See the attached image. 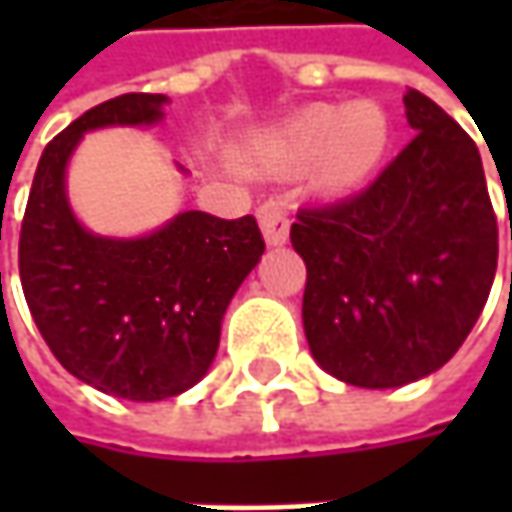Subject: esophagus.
<instances>
[{
    "instance_id": "1",
    "label": "esophagus",
    "mask_w": 512,
    "mask_h": 512,
    "mask_svg": "<svg viewBox=\"0 0 512 512\" xmlns=\"http://www.w3.org/2000/svg\"><path fill=\"white\" fill-rule=\"evenodd\" d=\"M256 216H259V227L265 233L267 245H285L287 236H290V216H287L285 207L276 205V202H267V205L259 207Z\"/></svg>"
}]
</instances>
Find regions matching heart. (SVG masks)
I'll use <instances>...</instances> for the list:
<instances>
[{"mask_svg": "<svg viewBox=\"0 0 512 512\" xmlns=\"http://www.w3.org/2000/svg\"><path fill=\"white\" fill-rule=\"evenodd\" d=\"M390 142V122L376 102L307 105L287 116L262 139V159L282 170L313 162V182L339 193L362 185L382 162Z\"/></svg>", "mask_w": 512, "mask_h": 512, "instance_id": "obj_1", "label": "heart"}]
</instances>
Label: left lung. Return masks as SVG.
<instances>
[{
    "label": "left lung",
    "instance_id": "8db88e82",
    "mask_svg": "<svg viewBox=\"0 0 512 512\" xmlns=\"http://www.w3.org/2000/svg\"><path fill=\"white\" fill-rule=\"evenodd\" d=\"M416 136L362 193L302 207L290 227L305 259L313 359L356 387H402L462 347L490 296L499 227L482 156L433 99L407 88Z\"/></svg>",
    "mask_w": 512,
    "mask_h": 512
}]
</instances>
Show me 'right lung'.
I'll list each match as a JSON object with an SVG mask.
<instances>
[{
  "mask_svg": "<svg viewBox=\"0 0 512 512\" xmlns=\"http://www.w3.org/2000/svg\"><path fill=\"white\" fill-rule=\"evenodd\" d=\"M165 102L125 93L70 122L39 159L19 233L22 290L50 353L76 379L130 402H162L205 376L227 305L265 253L253 216L185 210L142 239L93 236L76 222L65 168L79 139L153 125Z\"/></svg>",
  "mask_w": 512,
  "mask_h": 512,
  "instance_id": "obj_1",
  "label": "right lung"
}]
</instances>
